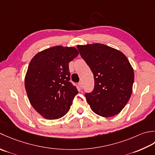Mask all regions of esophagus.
I'll return each mask as SVG.
<instances>
[{
  "label": "esophagus",
  "instance_id": "1",
  "mask_svg": "<svg viewBox=\"0 0 155 155\" xmlns=\"http://www.w3.org/2000/svg\"><path fill=\"white\" fill-rule=\"evenodd\" d=\"M79 86H80V87L81 88V89H82V88H83V83H82L81 81H80V83H79Z\"/></svg>",
  "mask_w": 155,
  "mask_h": 155
}]
</instances>
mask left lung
<instances>
[{
  "instance_id": "left-lung-1",
  "label": "left lung",
  "mask_w": 155,
  "mask_h": 155,
  "mask_svg": "<svg viewBox=\"0 0 155 155\" xmlns=\"http://www.w3.org/2000/svg\"><path fill=\"white\" fill-rule=\"evenodd\" d=\"M77 48L94 74V90L85 95L91 109L102 117L118 114L132 92L134 74L128 59L119 50L101 43Z\"/></svg>"
}]
</instances>
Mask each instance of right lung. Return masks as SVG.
Here are the masks:
<instances>
[{
    "label": "right lung",
    "instance_id": "1",
    "mask_svg": "<svg viewBox=\"0 0 155 155\" xmlns=\"http://www.w3.org/2000/svg\"><path fill=\"white\" fill-rule=\"evenodd\" d=\"M78 54L74 47L58 45L37 53L30 61L25 90L31 106L44 118H60L70 109L78 91L69 81V63Z\"/></svg>",
    "mask_w": 155,
    "mask_h": 155
}]
</instances>
